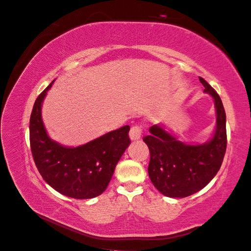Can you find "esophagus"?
<instances>
[{
	"label": "esophagus",
	"mask_w": 251,
	"mask_h": 251,
	"mask_svg": "<svg viewBox=\"0 0 251 251\" xmlns=\"http://www.w3.org/2000/svg\"><path fill=\"white\" fill-rule=\"evenodd\" d=\"M142 134V128L140 126H133L130 131V138L132 140H137L141 137Z\"/></svg>",
	"instance_id": "esophagus-1"
}]
</instances>
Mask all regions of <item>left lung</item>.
Instances as JSON below:
<instances>
[{"instance_id": "obj_1", "label": "left lung", "mask_w": 251, "mask_h": 251, "mask_svg": "<svg viewBox=\"0 0 251 251\" xmlns=\"http://www.w3.org/2000/svg\"><path fill=\"white\" fill-rule=\"evenodd\" d=\"M204 92L215 100L217 126L212 138L203 144L183 143L161 126L150 127L143 141L150 150L149 176L151 183L170 198H184L206 186L219 172L226 151V114L219 94L199 77Z\"/></svg>"}]
</instances>
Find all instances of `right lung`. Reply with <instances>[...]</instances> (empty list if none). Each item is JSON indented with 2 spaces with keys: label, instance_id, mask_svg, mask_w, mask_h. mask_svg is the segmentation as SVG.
<instances>
[{
  "label": "right lung",
  "instance_id": "add662e5",
  "mask_svg": "<svg viewBox=\"0 0 251 251\" xmlns=\"http://www.w3.org/2000/svg\"><path fill=\"white\" fill-rule=\"evenodd\" d=\"M53 81L36 98L30 116V148L43 179L59 194L91 199L102 194L115 166L130 146V126H121L76 148L49 138L42 119V103Z\"/></svg>",
  "mask_w": 251,
  "mask_h": 251
}]
</instances>
